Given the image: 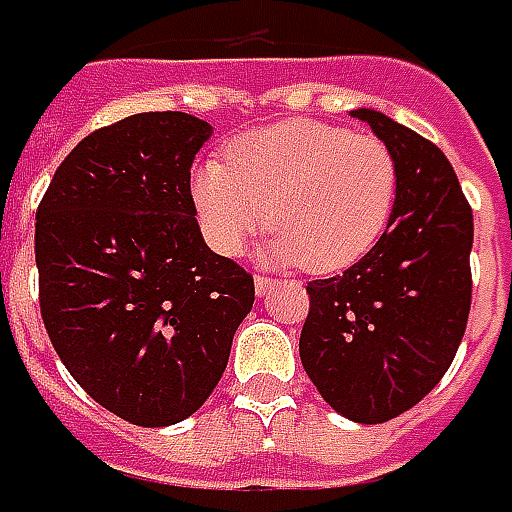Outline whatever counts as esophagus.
Segmentation results:
<instances>
[{"instance_id":"1","label":"esophagus","mask_w":512,"mask_h":512,"mask_svg":"<svg viewBox=\"0 0 512 512\" xmlns=\"http://www.w3.org/2000/svg\"><path fill=\"white\" fill-rule=\"evenodd\" d=\"M274 285H276V279H271V276H255V293L257 295H266Z\"/></svg>"}]
</instances>
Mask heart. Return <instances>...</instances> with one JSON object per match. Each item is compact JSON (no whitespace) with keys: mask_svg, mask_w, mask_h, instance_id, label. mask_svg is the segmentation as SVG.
Wrapping results in <instances>:
<instances>
[{"mask_svg":"<svg viewBox=\"0 0 512 512\" xmlns=\"http://www.w3.org/2000/svg\"><path fill=\"white\" fill-rule=\"evenodd\" d=\"M189 192L219 255L238 257L274 225V263L333 274L382 238L399 195V165L374 135L290 119L230 140L227 162L198 165Z\"/></svg>","mask_w":512,"mask_h":512,"instance_id":"heart-1","label":"heart"}]
</instances>
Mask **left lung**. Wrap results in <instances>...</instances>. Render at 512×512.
Here are the masks:
<instances>
[{
	"label": "left lung",
	"instance_id": "obj_1",
	"mask_svg": "<svg viewBox=\"0 0 512 512\" xmlns=\"http://www.w3.org/2000/svg\"><path fill=\"white\" fill-rule=\"evenodd\" d=\"M391 146L399 195L369 255L306 287L301 363L333 410L385 423L415 407L456 358L472 304V208L442 151L385 113L358 108Z\"/></svg>",
	"mask_w": 512,
	"mask_h": 512
}]
</instances>
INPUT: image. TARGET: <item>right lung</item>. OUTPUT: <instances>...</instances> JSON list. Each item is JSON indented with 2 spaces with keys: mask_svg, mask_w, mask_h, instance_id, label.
Returning <instances> with one entry per match:
<instances>
[{
  "mask_svg": "<svg viewBox=\"0 0 512 512\" xmlns=\"http://www.w3.org/2000/svg\"><path fill=\"white\" fill-rule=\"evenodd\" d=\"M211 124L135 113L86 135L37 206L40 312L56 355L135 426L189 418L255 304L252 274L200 236L189 168Z\"/></svg>",
  "mask_w": 512,
  "mask_h": 512,
  "instance_id": "add662e5",
  "label": "right lung"
}]
</instances>
